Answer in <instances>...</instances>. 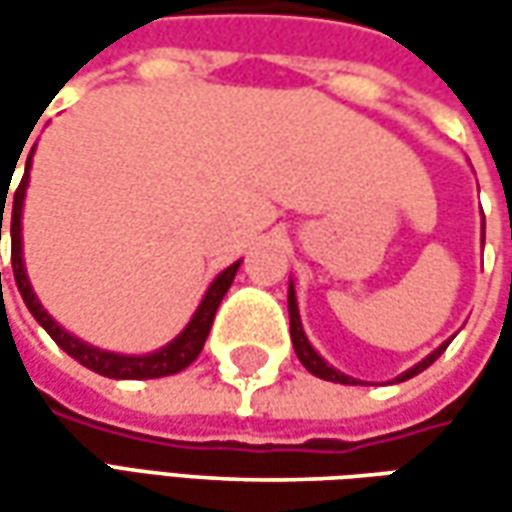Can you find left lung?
Instances as JSON below:
<instances>
[{
    "mask_svg": "<svg viewBox=\"0 0 512 512\" xmlns=\"http://www.w3.org/2000/svg\"><path fill=\"white\" fill-rule=\"evenodd\" d=\"M287 313H290V339H293V350H296V356H299V362L305 364L307 370L313 373V376H319V379H325V382H339V384H362L356 382V379H350V376H344L339 373L336 367H330V364L313 350V344L307 342L305 330H302V319H299V305H296V293H293V282H290V290H287ZM447 344L444 342L442 347H436L427 359L416 364V367H410V370H404L402 376L396 379V382H407V379H413L416 373H422L424 367H430V364L436 362L439 356H442L444 350H447Z\"/></svg>",
    "mask_w": 512,
    "mask_h": 512,
    "instance_id": "8db88e82",
    "label": "left lung"
}]
</instances>
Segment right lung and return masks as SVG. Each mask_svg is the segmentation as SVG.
I'll return each mask as SVG.
<instances>
[{"label":"right lung","instance_id":"obj_1","mask_svg":"<svg viewBox=\"0 0 512 512\" xmlns=\"http://www.w3.org/2000/svg\"><path fill=\"white\" fill-rule=\"evenodd\" d=\"M30 156H33V150H30ZM30 156L28 162H25V176H22V182H19L13 199H10V202H13V210H10V262H13V279H16V287H19V293H22L28 310L33 313V319L48 330L50 339L59 344L68 356H73L79 364H85L93 373L108 376V379H162V376H173V373L185 370L187 364L196 362V356H199L202 347H205L210 325H213V319H216V310H219L222 299H225L227 287L233 285V276H236V270H239L242 262L230 265L213 279V285L207 287L205 299H202L199 310L193 313V319H190L185 330H182L173 342L165 344L162 350L148 353V356H122V353H108V350H99V347H93V344H85L82 339L70 336L65 327H59L50 319L48 310L39 305V299H36V293H33V287H30L28 282V273H25V262H22V205H25V190H28ZM5 190H10V187H5ZM5 190L0 193V239L2 213H5V202H8V193H5Z\"/></svg>","mask_w":512,"mask_h":512}]
</instances>
